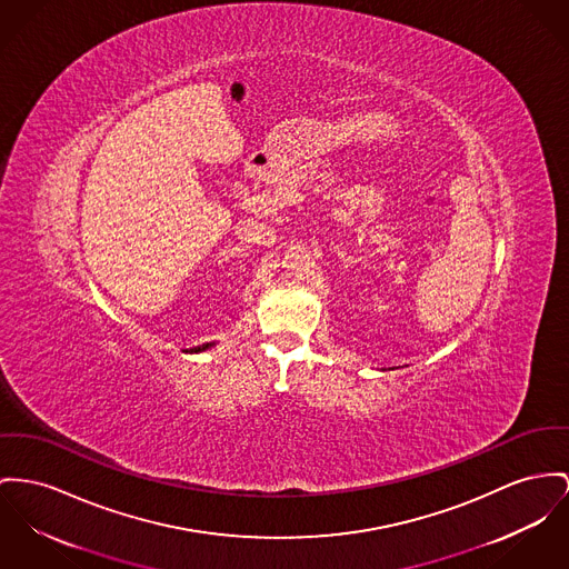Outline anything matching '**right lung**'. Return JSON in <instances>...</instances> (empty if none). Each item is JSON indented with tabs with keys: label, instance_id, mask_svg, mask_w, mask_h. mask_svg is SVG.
<instances>
[{
	"label": "right lung",
	"instance_id": "obj_1",
	"mask_svg": "<svg viewBox=\"0 0 569 569\" xmlns=\"http://www.w3.org/2000/svg\"><path fill=\"white\" fill-rule=\"evenodd\" d=\"M216 342H204V345H200V347H193V349H190V351H193V353H198V351H204V349H211Z\"/></svg>",
	"mask_w": 569,
	"mask_h": 569
}]
</instances>
